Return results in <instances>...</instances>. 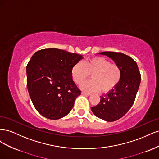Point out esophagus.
Returning a JSON list of instances; mask_svg holds the SVG:
<instances>
[{
  "instance_id": "esophagus-1",
  "label": "esophagus",
  "mask_w": 159,
  "mask_h": 159,
  "mask_svg": "<svg viewBox=\"0 0 159 159\" xmlns=\"http://www.w3.org/2000/svg\"><path fill=\"white\" fill-rule=\"evenodd\" d=\"M81 94L84 95H91L89 93H86V92H81Z\"/></svg>"
}]
</instances>
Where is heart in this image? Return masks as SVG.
<instances>
[{
	"label": "heart",
	"mask_w": 159,
	"mask_h": 159,
	"mask_svg": "<svg viewBox=\"0 0 159 159\" xmlns=\"http://www.w3.org/2000/svg\"><path fill=\"white\" fill-rule=\"evenodd\" d=\"M90 74L92 79L84 83L81 89L87 92L102 90L103 93L109 92L117 87L121 79V68L103 57H90L83 63L78 62L72 67L71 78L74 82L82 84Z\"/></svg>",
	"instance_id": "heart-1"
}]
</instances>
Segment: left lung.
Listing matches in <instances>:
<instances>
[{
	"label": "left lung",
	"mask_w": 159,
	"mask_h": 159,
	"mask_svg": "<svg viewBox=\"0 0 159 159\" xmlns=\"http://www.w3.org/2000/svg\"><path fill=\"white\" fill-rule=\"evenodd\" d=\"M121 68L122 76L119 84L105 95L100 96L98 105L91 111L96 117L112 122L121 118L131 109L141 83V74L136 61L122 53L103 52Z\"/></svg>",
	"instance_id": "left-lung-1"
}]
</instances>
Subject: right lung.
I'll return each instance as SVG.
<instances>
[{"label":"right lung","instance_id":"1","mask_svg":"<svg viewBox=\"0 0 159 159\" xmlns=\"http://www.w3.org/2000/svg\"><path fill=\"white\" fill-rule=\"evenodd\" d=\"M81 55L57 48L37 51L26 66L27 88L37 111L48 119L65 117L81 91L72 80V67Z\"/></svg>","mask_w":159,"mask_h":159}]
</instances>
